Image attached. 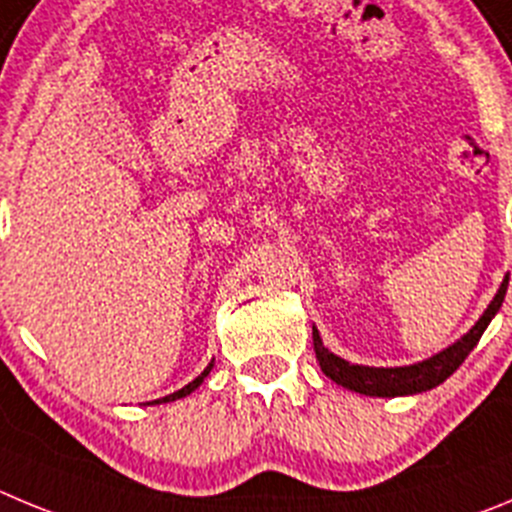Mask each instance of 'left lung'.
<instances>
[{"mask_svg": "<svg viewBox=\"0 0 512 512\" xmlns=\"http://www.w3.org/2000/svg\"><path fill=\"white\" fill-rule=\"evenodd\" d=\"M505 290H508V278L503 280L497 296L492 298V303L487 306V311L482 313V319L469 329V334H464L457 344H451L449 349L439 352L436 357L423 359L418 365L411 367H362L352 365L347 359L336 357L329 349L321 344L319 331L313 329V349H316V359H319L321 370L326 377H331L334 382L344 385V388L354 390V393L362 395H377V398H393V395H413L423 393V390H431L436 385L446 380L451 372L462 365L464 359L469 357L477 342H480L482 331L487 329V324L492 321L500 306L505 301Z\"/></svg>", "mask_w": 512, "mask_h": 512, "instance_id": "left-lung-1", "label": "left lung"}]
</instances>
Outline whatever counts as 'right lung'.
<instances>
[{
	"label": "right lung",
	"mask_w": 512,
	"mask_h": 512,
	"mask_svg": "<svg viewBox=\"0 0 512 512\" xmlns=\"http://www.w3.org/2000/svg\"><path fill=\"white\" fill-rule=\"evenodd\" d=\"M211 367H214V362H211V365L206 367V370L201 372V375L196 377V380H193V382H188L186 388H181V390H178V393H170V395H165V398H160V400H153V403H170V400H178V398H186V395H191L193 390L199 388L201 382H204V377L209 375V372H211Z\"/></svg>",
	"instance_id": "obj_1"
}]
</instances>
